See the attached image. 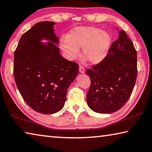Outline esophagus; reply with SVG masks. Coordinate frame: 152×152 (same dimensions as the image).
Segmentation results:
<instances>
[{
	"label": "esophagus",
	"mask_w": 152,
	"mask_h": 152,
	"mask_svg": "<svg viewBox=\"0 0 152 152\" xmlns=\"http://www.w3.org/2000/svg\"><path fill=\"white\" fill-rule=\"evenodd\" d=\"M79 71L81 74H84L85 72V69L83 66H79Z\"/></svg>",
	"instance_id": "1"
}]
</instances>
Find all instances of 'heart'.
Masks as SVG:
<instances>
[{
	"instance_id": "1",
	"label": "heart",
	"mask_w": 152,
	"mask_h": 152,
	"mask_svg": "<svg viewBox=\"0 0 152 152\" xmlns=\"http://www.w3.org/2000/svg\"><path fill=\"white\" fill-rule=\"evenodd\" d=\"M112 38L107 32L94 26H80L73 29L68 37H62L60 47L68 60L76 59L80 54L79 48L88 62L97 64L102 62L108 53Z\"/></svg>"
}]
</instances>
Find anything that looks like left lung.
I'll use <instances>...</instances> for the list:
<instances>
[{
	"instance_id": "left-lung-1",
	"label": "left lung",
	"mask_w": 152,
	"mask_h": 152,
	"mask_svg": "<svg viewBox=\"0 0 152 152\" xmlns=\"http://www.w3.org/2000/svg\"><path fill=\"white\" fill-rule=\"evenodd\" d=\"M137 73L136 50L126 32L120 30L103 61L86 72L91 80L88 106L100 114L118 111L130 97Z\"/></svg>"
}]
</instances>
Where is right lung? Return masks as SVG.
Returning <instances> with one entry per match:
<instances>
[{"label":"right lung","mask_w":152,"mask_h":152,"mask_svg":"<svg viewBox=\"0 0 152 152\" xmlns=\"http://www.w3.org/2000/svg\"><path fill=\"white\" fill-rule=\"evenodd\" d=\"M54 24H35L22 36L14 54L13 73L19 92L30 107L44 114L64 107L68 88L79 72L77 63L60 55ZM42 39L49 42L42 43Z\"/></svg>","instance_id":"add662e5"}]
</instances>
